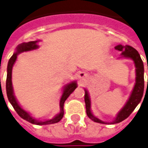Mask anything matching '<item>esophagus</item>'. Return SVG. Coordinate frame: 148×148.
Returning a JSON list of instances; mask_svg holds the SVG:
<instances>
[{"mask_svg": "<svg viewBox=\"0 0 148 148\" xmlns=\"http://www.w3.org/2000/svg\"><path fill=\"white\" fill-rule=\"evenodd\" d=\"M86 77H87V74H85V72H80L78 74V77L80 78V80H83Z\"/></svg>", "mask_w": 148, "mask_h": 148, "instance_id": "1", "label": "esophagus"}]
</instances>
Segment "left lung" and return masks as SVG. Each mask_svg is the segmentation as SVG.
<instances>
[{"mask_svg":"<svg viewBox=\"0 0 148 148\" xmlns=\"http://www.w3.org/2000/svg\"><path fill=\"white\" fill-rule=\"evenodd\" d=\"M115 49L121 52V56H123V57L130 58V59H132L134 61L136 66V84L134 85V88H133L132 93L130 95V99L127 101V103L124 106V108H122L119 111V113L117 114V117L115 118V119L112 122H110V124L119 123L121 121H124L125 119H127L131 114V113L134 110V109L136 108V106L141 101L144 89V63H143V61L141 60L140 56L138 53V52L134 48H132V47L130 46V45H117L115 47ZM85 108H86V114H87L88 118L92 119L95 122L102 123V124H109V122H104V121H101L100 119L96 118V117H95L92 114V111H91V101L90 99H89V96H88V92H87L86 89H85Z\"/></svg>","mask_w":148,"mask_h":148,"instance_id":"1","label":"left lung"}]
</instances>
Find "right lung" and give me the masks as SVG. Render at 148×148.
<instances>
[{
	"instance_id": "right-lung-1",
	"label": "right lung",
	"mask_w": 148,
	"mask_h": 148,
	"mask_svg": "<svg viewBox=\"0 0 148 148\" xmlns=\"http://www.w3.org/2000/svg\"><path fill=\"white\" fill-rule=\"evenodd\" d=\"M38 40L35 41H29V42H24L20 45H18V47L16 48V52L13 54L12 57L10 58L8 63V68H7V79H6V92H7V96L8 99L11 103V104L12 105L15 110H16L18 115L21 117L22 119L24 120L29 121L30 123L35 125H50L54 124V123H57L59 121L63 119V114H64V110H63V105H64V102L66 99H67L69 96L71 95L74 89L77 88V83L75 82L70 83L68 85H66L64 86V89H63V95L61 96V99L60 101V112L57 115L55 118H53L51 120H47L45 121H40L34 119L33 117L30 116L29 113H27V111L23 109V108L18 105V102L16 99V97L14 96L13 93V88H12V66L14 63L16 62V59H17V55L23 52H27V51H31L34 49H36L38 48V45H37Z\"/></svg>"
}]
</instances>
